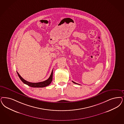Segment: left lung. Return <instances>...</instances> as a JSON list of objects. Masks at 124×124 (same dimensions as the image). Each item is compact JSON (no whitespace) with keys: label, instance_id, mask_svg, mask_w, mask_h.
Here are the masks:
<instances>
[{"label":"left lung","instance_id":"obj_1","mask_svg":"<svg viewBox=\"0 0 124 124\" xmlns=\"http://www.w3.org/2000/svg\"><path fill=\"white\" fill-rule=\"evenodd\" d=\"M72 82H73V83H75V84H78L77 83H76V82H75L74 81H72Z\"/></svg>","mask_w":124,"mask_h":124}]
</instances>
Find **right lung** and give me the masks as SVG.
<instances>
[{
	"instance_id": "1",
	"label": "right lung",
	"mask_w": 124,
	"mask_h": 124,
	"mask_svg": "<svg viewBox=\"0 0 124 124\" xmlns=\"http://www.w3.org/2000/svg\"><path fill=\"white\" fill-rule=\"evenodd\" d=\"M17 73L19 77L21 80V81L26 85H29L31 87H45V86H47V85H49L51 83L52 79H53V70L52 71L50 77L48 78V79H47V80H46L45 81L40 82H37V83H32V82H30L29 81H26L20 75V74L17 71Z\"/></svg>"
}]
</instances>
